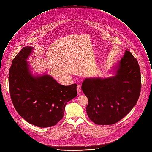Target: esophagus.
Here are the masks:
<instances>
[{
	"label": "esophagus",
	"mask_w": 152,
	"mask_h": 152,
	"mask_svg": "<svg viewBox=\"0 0 152 152\" xmlns=\"http://www.w3.org/2000/svg\"><path fill=\"white\" fill-rule=\"evenodd\" d=\"M77 90L78 94H80L81 92V87L80 84L77 85Z\"/></svg>",
	"instance_id": "1"
}]
</instances>
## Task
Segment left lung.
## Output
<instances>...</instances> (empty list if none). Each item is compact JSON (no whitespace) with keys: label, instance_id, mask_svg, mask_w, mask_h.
I'll list each match as a JSON object with an SVG mask.
<instances>
[{"label":"left lung","instance_id":"obj_1","mask_svg":"<svg viewBox=\"0 0 152 152\" xmlns=\"http://www.w3.org/2000/svg\"><path fill=\"white\" fill-rule=\"evenodd\" d=\"M109 78H86L81 89L88 99L87 113L97 125H112L136 105L140 93L141 76L137 60L126 51Z\"/></svg>","mask_w":152,"mask_h":152}]
</instances>
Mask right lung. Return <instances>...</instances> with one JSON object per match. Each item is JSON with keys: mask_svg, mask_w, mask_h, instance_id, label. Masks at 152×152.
Instances as JSON below:
<instances>
[{"mask_svg": "<svg viewBox=\"0 0 152 152\" xmlns=\"http://www.w3.org/2000/svg\"><path fill=\"white\" fill-rule=\"evenodd\" d=\"M33 47L26 46L12 61L9 73L12 101L27 122L40 128L56 125L64 116L66 103L77 96V84H60L48 74L34 76L27 59Z\"/></svg>", "mask_w": 152, "mask_h": 152, "instance_id": "1", "label": "right lung"}]
</instances>
